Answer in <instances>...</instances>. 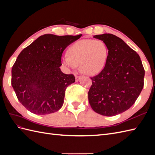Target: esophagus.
Returning a JSON list of instances; mask_svg holds the SVG:
<instances>
[{
  "label": "esophagus",
  "instance_id": "34e87169",
  "mask_svg": "<svg viewBox=\"0 0 155 155\" xmlns=\"http://www.w3.org/2000/svg\"><path fill=\"white\" fill-rule=\"evenodd\" d=\"M81 78V76H78V75H76V81H78Z\"/></svg>",
  "mask_w": 155,
  "mask_h": 155
}]
</instances>
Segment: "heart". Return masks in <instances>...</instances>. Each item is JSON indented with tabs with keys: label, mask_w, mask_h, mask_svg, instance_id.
<instances>
[{
	"label": "heart",
	"mask_w": 155,
	"mask_h": 155,
	"mask_svg": "<svg viewBox=\"0 0 155 155\" xmlns=\"http://www.w3.org/2000/svg\"><path fill=\"white\" fill-rule=\"evenodd\" d=\"M109 50L103 41L83 39L70 46L63 63L68 68L74 69L79 64L81 72L94 76L104 69L107 61Z\"/></svg>",
	"instance_id": "b5f03b06"
}]
</instances>
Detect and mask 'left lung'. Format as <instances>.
I'll use <instances>...</instances> for the list:
<instances>
[{"label": "left lung", "instance_id": "1", "mask_svg": "<svg viewBox=\"0 0 155 155\" xmlns=\"http://www.w3.org/2000/svg\"><path fill=\"white\" fill-rule=\"evenodd\" d=\"M106 44L109 54L105 66L91 78L88 101L97 113L112 116L128 110L143 87L145 70L139 55L113 34L96 35Z\"/></svg>", "mask_w": 155, "mask_h": 155}]
</instances>
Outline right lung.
Here are the masks:
<instances>
[{
  "instance_id": "add662e5",
  "label": "right lung",
  "mask_w": 155,
  "mask_h": 155,
  "mask_svg": "<svg viewBox=\"0 0 155 155\" xmlns=\"http://www.w3.org/2000/svg\"><path fill=\"white\" fill-rule=\"evenodd\" d=\"M81 35L45 34L18 55L12 69V85L27 110L45 115L61 108L67 87L75 82L73 74L61 71L62 54Z\"/></svg>"
}]
</instances>
